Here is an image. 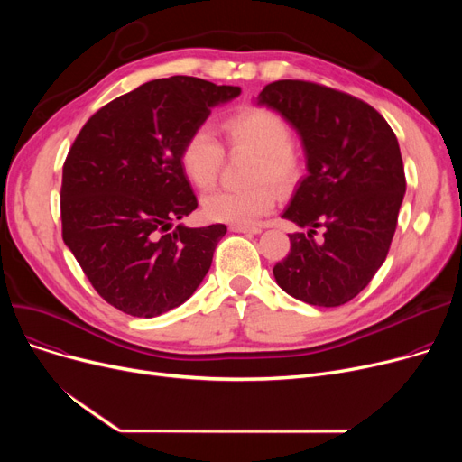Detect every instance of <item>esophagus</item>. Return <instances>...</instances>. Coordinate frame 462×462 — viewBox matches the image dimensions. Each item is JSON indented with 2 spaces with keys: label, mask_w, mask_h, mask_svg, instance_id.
<instances>
[{
  "label": "esophagus",
  "mask_w": 462,
  "mask_h": 462,
  "mask_svg": "<svg viewBox=\"0 0 462 462\" xmlns=\"http://www.w3.org/2000/svg\"><path fill=\"white\" fill-rule=\"evenodd\" d=\"M232 232H239V234H260L262 228L256 226H230Z\"/></svg>",
  "instance_id": "34e87169"
}]
</instances>
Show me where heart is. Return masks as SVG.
I'll return each instance as SVG.
<instances>
[{"label": "heart", "instance_id": "1", "mask_svg": "<svg viewBox=\"0 0 462 462\" xmlns=\"http://www.w3.org/2000/svg\"><path fill=\"white\" fill-rule=\"evenodd\" d=\"M223 133L234 148L256 153L251 183L245 190H215L202 200V213L211 223L251 226L277 204V187H292L301 174V161L292 148V129L275 110L245 106L223 119ZM223 162V145L209 127L192 129L180 148V166L192 187L215 185Z\"/></svg>", "mask_w": 462, "mask_h": 462}]
</instances>
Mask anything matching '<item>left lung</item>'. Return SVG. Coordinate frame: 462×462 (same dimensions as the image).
<instances>
[{"instance_id": "left-lung-1", "label": "left lung", "mask_w": 462, "mask_h": 462, "mask_svg": "<svg viewBox=\"0 0 462 462\" xmlns=\"http://www.w3.org/2000/svg\"><path fill=\"white\" fill-rule=\"evenodd\" d=\"M256 105L298 131L309 172L282 213L307 232L288 234L275 281L309 305H345L371 282L397 228L406 192L397 136L371 105L322 84L277 80Z\"/></svg>"}]
</instances>
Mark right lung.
<instances>
[{"mask_svg":"<svg viewBox=\"0 0 462 462\" xmlns=\"http://www.w3.org/2000/svg\"><path fill=\"white\" fill-rule=\"evenodd\" d=\"M237 86L194 77L145 82L97 110L70 145L61 180V234L106 303L152 319L187 301L226 234L172 223L199 202L180 166L185 136Z\"/></svg>","mask_w":462,"mask_h":462,"instance_id":"obj_1","label":"right lung"}]
</instances>
